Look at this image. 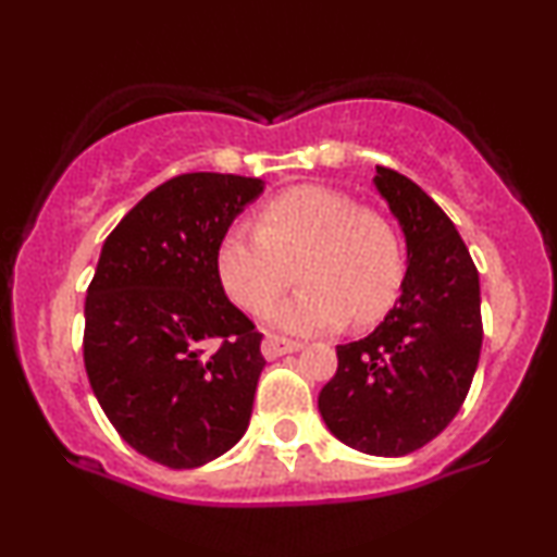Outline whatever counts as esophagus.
I'll return each mask as SVG.
<instances>
[{
	"mask_svg": "<svg viewBox=\"0 0 557 557\" xmlns=\"http://www.w3.org/2000/svg\"><path fill=\"white\" fill-rule=\"evenodd\" d=\"M296 350H300V343L287 341V337H277V335L264 337V343H261V354H264V359H277V356L296 354Z\"/></svg>",
	"mask_w": 557,
	"mask_h": 557,
	"instance_id": "esophagus-1",
	"label": "esophagus"
}]
</instances>
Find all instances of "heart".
<instances>
[{
  "label": "heart",
  "instance_id": "obj_1",
  "mask_svg": "<svg viewBox=\"0 0 557 557\" xmlns=\"http://www.w3.org/2000/svg\"><path fill=\"white\" fill-rule=\"evenodd\" d=\"M300 290L270 314L280 330L369 327L393 309L406 277V253L393 222L324 185H298L272 198L259 227H230L216 248V272L240 309L264 314L293 283Z\"/></svg>",
  "mask_w": 557,
  "mask_h": 557
}]
</instances>
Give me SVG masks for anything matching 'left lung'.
<instances>
[{"label":"left lung","instance_id":"obj_1","mask_svg":"<svg viewBox=\"0 0 557 557\" xmlns=\"http://www.w3.org/2000/svg\"><path fill=\"white\" fill-rule=\"evenodd\" d=\"M374 185L406 235L408 270L385 322L337 345V372L319 393V413L354 450L398 458L461 411L482 350V298L450 216L400 172L376 168Z\"/></svg>","mask_w":557,"mask_h":557}]
</instances>
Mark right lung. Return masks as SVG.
Here are the masks:
<instances>
[{"mask_svg": "<svg viewBox=\"0 0 557 557\" xmlns=\"http://www.w3.org/2000/svg\"><path fill=\"white\" fill-rule=\"evenodd\" d=\"M264 190L259 177L188 172L146 194L101 246L83 361L107 419L140 456L196 469L251 419L264 356L225 296L216 248Z\"/></svg>", "mask_w": 557, "mask_h": 557, "instance_id": "1", "label": "right lung"}]
</instances>
